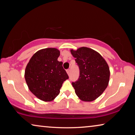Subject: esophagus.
<instances>
[{
    "label": "esophagus",
    "instance_id": "obj_1",
    "mask_svg": "<svg viewBox=\"0 0 135 135\" xmlns=\"http://www.w3.org/2000/svg\"><path fill=\"white\" fill-rule=\"evenodd\" d=\"M66 71H67V74H68V75L70 74V69H67V70H66Z\"/></svg>",
    "mask_w": 135,
    "mask_h": 135
}]
</instances>
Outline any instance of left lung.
<instances>
[{"instance_id":"8db88e82","label":"left lung","mask_w":135,"mask_h":135,"mask_svg":"<svg viewBox=\"0 0 135 135\" xmlns=\"http://www.w3.org/2000/svg\"><path fill=\"white\" fill-rule=\"evenodd\" d=\"M79 66L80 76L72 85L75 92L83 101L90 102L97 99L108 85L109 68L105 60L92 49L80 47L71 50Z\"/></svg>"}]
</instances>
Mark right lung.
<instances>
[{
	"label": "right lung",
	"instance_id": "right-lung-1",
	"mask_svg": "<svg viewBox=\"0 0 135 135\" xmlns=\"http://www.w3.org/2000/svg\"><path fill=\"white\" fill-rule=\"evenodd\" d=\"M59 55L56 48L41 49L33 55L26 68L25 79L29 90L43 101L53 100L68 79L62 62L58 61Z\"/></svg>",
	"mask_w": 135,
	"mask_h": 135
}]
</instances>
